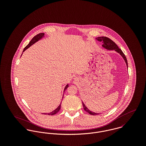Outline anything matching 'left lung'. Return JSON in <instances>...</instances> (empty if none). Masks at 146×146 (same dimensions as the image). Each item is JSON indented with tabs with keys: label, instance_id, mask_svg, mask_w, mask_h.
Segmentation results:
<instances>
[{
	"label": "left lung",
	"instance_id": "obj_1",
	"mask_svg": "<svg viewBox=\"0 0 146 146\" xmlns=\"http://www.w3.org/2000/svg\"><path fill=\"white\" fill-rule=\"evenodd\" d=\"M97 40L100 41V42H103V45L102 46L104 47V48L108 49V50H115V51H116L117 52H118L120 54V55L123 57V58H124V60H125V62L126 64V66L127 67V61L126 58V56L125 54H124V53L123 52V51L118 47V46L116 44V43L115 42H113L112 40H111L110 39H109L108 38L105 37V36H102V37H98L97 38H96ZM83 105L84 110L87 112L88 113H89V114L92 115H98L100 113H95L91 111H90L84 104L83 102H82Z\"/></svg>",
	"mask_w": 146,
	"mask_h": 146
}]
</instances>
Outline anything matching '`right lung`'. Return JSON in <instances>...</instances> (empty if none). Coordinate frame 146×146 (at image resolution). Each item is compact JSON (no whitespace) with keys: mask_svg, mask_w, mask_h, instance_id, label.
Instances as JSON below:
<instances>
[{"mask_svg":"<svg viewBox=\"0 0 146 146\" xmlns=\"http://www.w3.org/2000/svg\"><path fill=\"white\" fill-rule=\"evenodd\" d=\"M44 36V33H40V34H38V35H35V36L31 39V40L29 43V44L24 48V49H23V52L25 50H26L27 48H29L31 45H32L33 44H34L35 42H38L39 40H40V39H42V38ZM21 56H22V55H21ZM68 87V85L67 84V85L65 86V88H64V90H65ZM61 106V103L60 104V106H59L56 110H54L52 112H50V113H43V114H46V115H53L57 113L60 110Z\"/></svg>","mask_w":146,"mask_h":146,"instance_id":"1","label":"right lung"}]
</instances>
